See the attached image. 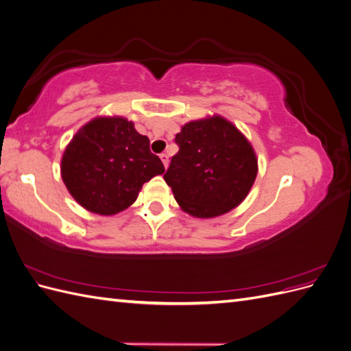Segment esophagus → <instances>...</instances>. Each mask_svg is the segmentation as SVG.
Returning <instances> with one entry per match:
<instances>
[{
  "label": "esophagus",
  "mask_w": 351,
  "mask_h": 351,
  "mask_svg": "<svg viewBox=\"0 0 351 351\" xmlns=\"http://www.w3.org/2000/svg\"><path fill=\"white\" fill-rule=\"evenodd\" d=\"M159 156H161L162 162H164V167L167 168V167H168V162H169V159H168L169 156H168V154H165V152H164V154H161V155H159Z\"/></svg>",
  "instance_id": "34e87169"
}]
</instances>
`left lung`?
Listing matches in <instances>:
<instances>
[{
  "instance_id": "8db88e82",
  "label": "left lung",
  "mask_w": 351,
  "mask_h": 351,
  "mask_svg": "<svg viewBox=\"0 0 351 351\" xmlns=\"http://www.w3.org/2000/svg\"><path fill=\"white\" fill-rule=\"evenodd\" d=\"M178 152L164 174L177 204L196 218L224 215L246 199L258 158L237 127L221 115L184 124Z\"/></svg>"
}]
</instances>
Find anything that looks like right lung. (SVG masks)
<instances>
[{
  "label": "right lung",
  "instance_id": "obj_1",
  "mask_svg": "<svg viewBox=\"0 0 351 351\" xmlns=\"http://www.w3.org/2000/svg\"><path fill=\"white\" fill-rule=\"evenodd\" d=\"M165 171L149 139L124 117H97L73 136L61 159V177L79 205L114 215L134 204L142 186Z\"/></svg>",
  "mask_w": 351,
  "mask_h": 351
}]
</instances>
